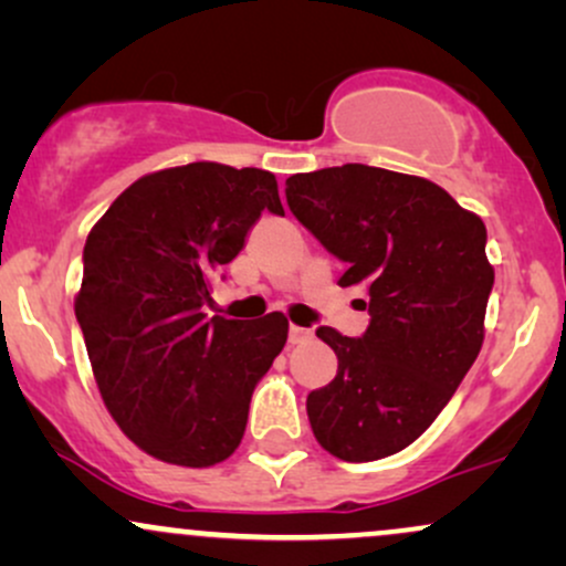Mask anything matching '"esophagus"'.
<instances>
[{
  "label": "esophagus",
  "instance_id": "1",
  "mask_svg": "<svg viewBox=\"0 0 566 566\" xmlns=\"http://www.w3.org/2000/svg\"><path fill=\"white\" fill-rule=\"evenodd\" d=\"M311 335H314V333H311V329H305V327H295V324L290 327V343H292V346L311 340Z\"/></svg>",
  "mask_w": 566,
  "mask_h": 566
}]
</instances>
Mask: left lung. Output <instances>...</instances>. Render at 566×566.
I'll list each match as a JSON object with an SVG mask.
<instances>
[{"label":"left lung","instance_id":"1","mask_svg":"<svg viewBox=\"0 0 566 566\" xmlns=\"http://www.w3.org/2000/svg\"><path fill=\"white\" fill-rule=\"evenodd\" d=\"M287 205L348 265L340 287L369 297L361 337L316 329L337 375L305 399L314 437L346 463L388 458L437 420L482 350L486 229L431 180L367 165L292 175Z\"/></svg>","mask_w":566,"mask_h":566}]
</instances>
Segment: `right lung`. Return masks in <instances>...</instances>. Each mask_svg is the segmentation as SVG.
Here are the masks:
<instances>
[{
    "label": "right lung",
    "instance_id": "1",
    "mask_svg": "<svg viewBox=\"0 0 566 566\" xmlns=\"http://www.w3.org/2000/svg\"><path fill=\"white\" fill-rule=\"evenodd\" d=\"M284 216L258 167L191 161L125 188L84 242L74 311L90 365L129 441L186 469L223 463L244 437L258 380L287 343V316H212V276L261 212Z\"/></svg>",
    "mask_w": 566,
    "mask_h": 566
}]
</instances>
